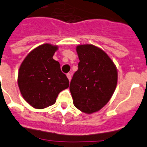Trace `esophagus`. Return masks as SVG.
Instances as JSON below:
<instances>
[{
    "instance_id": "esophagus-1",
    "label": "esophagus",
    "mask_w": 147,
    "mask_h": 147,
    "mask_svg": "<svg viewBox=\"0 0 147 147\" xmlns=\"http://www.w3.org/2000/svg\"><path fill=\"white\" fill-rule=\"evenodd\" d=\"M67 77L69 81H70V80H71V74H67Z\"/></svg>"
}]
</instances>
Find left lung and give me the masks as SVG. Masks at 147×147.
I'll use <instances>...</instances> for the list:
<instances>
[{
    "mask_svg": "<svg viewBox=\"0 0 147 147\" xmlns=\"http://www.w3.org/2000/svg\"><path fill=\"white\" fill-rule=\"evenodd\" d=\"M80 62L70 90L74 105L85 113H93L109 102L117 84V67L105 51L93 44L76 47Z\"/></svg>",
    "mask_w": 147,
    "mask_h": 147,
    "instance_id": "1",
    "label": "left lung"
}]
</instances>
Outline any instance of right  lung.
I'll list each match as a JSON object with an SVG mask.
<instances>
[{
    "label": "right lung",
    "mask_w": 147,
    "mask_h": 147,
    "mask_svg": "<svg viewBox=\"0 0 147 147\" xmlns=\"http://www.w3.org/2000/svg\"><path fill=\"white\" fill-rule=\"evenodd\" d=\"M58 46L44 44L28 53L20 64L18 84L23 98L35 109L54 104L58 94L69 87V80L61 72L53 56Z\"/></svg>",
    "instance_id": "right-lung-1"
}]
</instances>
